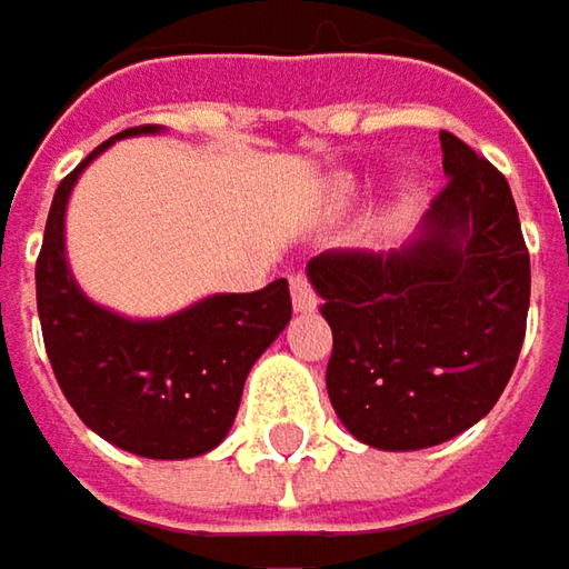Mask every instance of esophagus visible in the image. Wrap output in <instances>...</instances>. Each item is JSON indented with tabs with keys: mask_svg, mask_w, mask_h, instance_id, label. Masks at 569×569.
<instances>
[{
	"mask_svg": "<svg viewBox=\"0 0 569 569\" xmlns=\"http://www.w3.org/2000/svg\"><path fill=\"white\" fill-rule=\"evenodd\" d=\"M291 301L298 313H313L317 310V298H313V288L307 281V274H291Z\"/></svg>",
	"mask_w": 569,
	"mask_h": 569,
	"instance_id": "1",
	"label": "esophagus"
}]
</instances>
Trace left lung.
Wrapping results in <instances>:
<instances>
[{"label": "left lung", "mask_w": 569, "mask_h": 569, "mask_svg": "<svg viewBox=\"0 0 569 569\" xmlns=\"http://www.w3.org/2000/svg\"><path fill=\"white\" fill-rule=\"evenodd\" d=\"M440 148L450 181L401 249L307 262L333 330L330 405L359 443L388 453L482 421L525 343L531 262L511 187L457 136L440 132Z\"/></svg>", "instance_id": "1"}]
</instances>
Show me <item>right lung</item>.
<instances>
[{
    "label": "right lung",
    "mask_w": 569,
    "mask_h": 569,
    "mask_svg": "<svg viewBox=\"0 0 569 569\" xmlns=\"http://www.w3.org/2000/svg\"><path fill=\"white\" fill-rule=\"evenodd\" d=\"M161 132L164 126L126 129L63 178L34 288L51 369L80 421L136 457L190 460L226 440L249 369L291 320V291L278 278L252 295H207L168 317H126L87 298L63 242L70 193L109 144Z\"/></svg>",
    "instance_id": "obj_1"
}]
</instances>
